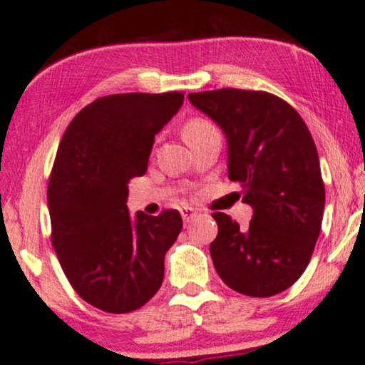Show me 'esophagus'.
I'll use <instances>...</instances> for the list:
<instances>
[{"instance_id":"esophagus-1","label":"esophagus","mask_w":365,"mask_h":365,"mask_svg":"<svg viewBox=\"0 0 365 365\" xmlns=\"http://www.w3.org/2000/svg\"><path fill=\"white\" fill-rule=\"evenodd\" d=\"M196 215H197V211L196 210H192V208H181V217H182V220L186 223H190V222H192V220L196 218Z\"/></svg>"}]
</instances>
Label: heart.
I'll return each instance as SVG.
<instances>
[{
  "label": "heart",
  "instance_id": "1",
  "mask_svg": "<svg viewBox=\"0 0 365 365\" xmlns=\"http://www.w3.org/2000/svg\"><path fill=\"white\" fill-rule=\"evenodd\" d=\"M210 128H215V127L210 123L208 120L192 118V120L187 121L186 125H184V128H182V137H184V140L190 142V140H192V138H195V137H197V135L205 133L206 130H210Z\"/></svg>",
  "mask_w": 365,
  "mask_h": 365
}]
</instances>
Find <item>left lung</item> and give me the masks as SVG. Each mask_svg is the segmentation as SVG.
I'll use <instances>...</instances> for the list:
<instances>
[{
    "mask_svg": "<svg viewBox=\"0 0 365 365\" xmlns=\"http://www.w3.org/2000/svg\"><path fill=\"white\" fill-rule=\"evenodd\" d=\"M191 105L223 130L228 178L254 208L249 228L213 213L210 254L218 276L245 296L267 298L298 281L312 259L325 208L320 159L298 111L265 91L190 93Z\"/></svg>",
    "mask_w": 365,
    "mask_h": 365,
    "instance_id": "1",
    "label": "left lung"
}]
</instances>
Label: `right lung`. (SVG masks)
Listing matches in <instances>:
<instances>
[{
    "instance_id": "obj_1",
    "label": "right lung",
    "mask_w": 365,
    "mask_h": 365,
    "mask_svg": "<svg viewBox=\"0 0 365 365\" xmlns=\"http://www.w3.org/2000/svg\"><path fill=\"white\" fill-rule=\"evenodd\" d=\"M184 94H110L79 111L58 143L48 179L52 245L71 286L106 313H130L159 291L164 257L182 228L127 208L128 181L143 175L155 135Z\"/></svg>"
}]
</instances>
